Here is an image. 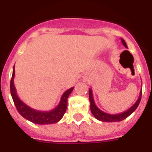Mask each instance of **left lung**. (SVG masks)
<instances>
[{"instance_id": "left-lung-1", "label": "left lung", "mask_w": 152, "mask_h": 152, "mask_svg": "<svg viewBox=\"0 0 152 152\" xmlns=\"http://www.w3.org/2000/svg\"><path fill=\"white\" fill-rule=\"evenodd\" d=\"M121 42L123 45H124L126 48L128 49L127 45H126V42L123 39H121ZM141 96H142V91H140V94H139V96L138 98V100H136L133 105L132 106L129 110H127L125 112L119 114H109L107 113L103 112L101 110L98 108L96 107V105L94 103V96H93V93L92 90L89 89V100L90 103H91V110L92 114L94 115L95 118L98 120L102 122H106V123H113V122H120L123 119H125L126 118L128 117L129 116H130L134 111L139 106V103L141 101Z\"/></svg>"}]
</instances>
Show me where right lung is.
I'll return each mask as SVG.
<instances>
[{
  "instance_id": "obj_1",
  "label": "right lung",
  "mask_w": 152,
  "mask_h": 152,
  "mask_svg": "<svg viewBox=\"0 0 152 152\" xmlns=\"http://www.w3.org/2000/svg\"><path fill=\"white\" fill-rule=\"evenodd\" d=\"M14 76H15V71H14V66H13V75L10 80V94H11L13 103L15 104L17 111L23 117L32 123L39 125L53 124L61 120L67 110L68 98L73 91L74 88L67 90L63 94L58 105L54 109L48 111L37 110L26 105V103H23L17 96L16 88L13 84Z\"/></svg>"
}]
</instances>
